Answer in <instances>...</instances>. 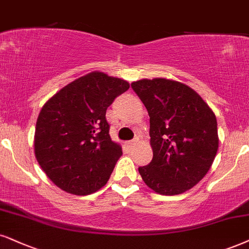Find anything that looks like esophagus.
<instances>
[{
	"instance_id": "obj_1",
	"label": "esophagus",
	"mask_w": 249,
	"mask_h": 249,
	"mask_svg": "<svg viewBox=\"0 0 249 249\" xmlns=\"http://www.w3.org/2000/svg\"><path fill=\"white\" fill-rule=\"evenodd\" d=\"M137 142H139V140H134V141H129V142H127V145L129 146V148H135L136 146Z\"/></svg>"
}]
</instances>
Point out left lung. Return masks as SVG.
I'll list each match as a JSON object with an SVG mask.
<instances>
[{"instance_id": "left-lung-1", "label": "left lung", "mask_w": 249, "mask_h": 249, "mask_svg": "<svg viewBox=\"0 0 249 249\" xmlns=\"http://www.w3.org/2000/svg\"><path fill=\"white\" fill-rule=\"evenodd\" d=\"M150 116L153 157L139 172L160 195H178L203 179L218 150L214 113L186 84L165 78L131 83Z\"/></svg>"}]
</instances>
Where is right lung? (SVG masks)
I'll return each mask as SVG.
<instances>
[{"mask_svg":"<svg viewBox=\"0 0 249 249\" xmlns=\"http://www.w3.org/2000/svg\"><path fill=\"white\" fill-rule=\"evenodd\" d=\"M129 89L124 79L92 71L66 85L42 106L35 153L59 188L89 195L106 185L122 149L109 136L106 110Z\"/></svg>","mask_w":249,"mask_h":249,"instance_id":"obj_1","label":"right lung"}]
</instances>
